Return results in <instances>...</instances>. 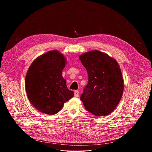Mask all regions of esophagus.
<instances>
[{
	"label": "esophagus",
	"instance_id": "obj_1",
	"mask_svg": "<svg viewBox=\"0 0 152 152\" xmlns=\"http://www.w3.org/2000/svg\"><path fill=\"white\" fill-rule=\"evenodd\" d=\"M79 91H75V92H74V96H75V97H77L79 96Z\"/></svg>",
	"mask_w": 152,
	"mask_h": 152
}]
</instances>
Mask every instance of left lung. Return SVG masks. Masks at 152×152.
Segmentation results:
<instances>
[{
    "label": "left lung",
    "instance_id": "8db88e82",
    "mask_svg": "<svg viewBox=\"0 0 152 152\" xmlns=\"http://www.w3.org/2000/svg\"><path fill=\"white\" fill-rule=\"evenodd\" d=\"M88 75V83L80 99L95 116H105L117 107L122 97L124 83L120 65L108 54L93 50L80 55Z\"/></svg>",
    "mask_w": 152,
    "mask_h": 152
}]
</instances>
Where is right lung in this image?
Returning <instances> with one entry per match:
<instances>
[{
	"instance_id": "right-lung-1",
	"label": "right lung",
	"mask_w": 152,
	"mask_h": 152,
	"mask_svg": "<svg viewBox=\"0 0 152 152\" xmlns=\"http://www.w3.org/2000/svg\"><path fill=\"white\" fill-rule=\"evenodd\" d=\"M66 64L64 55L53 50L38 56L29 66L26 76V93L39 112L55 115L73 97V92L68 89L62 76Z\"/></svg>"
}]
</instances>
